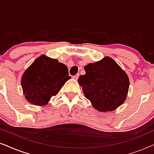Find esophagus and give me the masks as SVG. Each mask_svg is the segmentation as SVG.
<instances>
[{"mask_svg": "<svg viewBox=\"0 0 154 154\" xmlns=\"http://www.w3.org/2000/svg\"><path fill=\"white\" fill-rule=\"evenodd\" d=\"M79 73H77L76 75H73V79H75V80H77L78 79H79Z\"/></svg>", "mask_w": 154, "mask_h": 154, "instance_id": "obj_1", "label": "esophagus"}]
</instances>
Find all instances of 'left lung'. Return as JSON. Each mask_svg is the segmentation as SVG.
I'll return each mask as SVG.
<instances>
[{"mask_svg":"<svg viewBox=\"0 0 154 154\" xmlns=\"http://www.w3.org/2000/svg\"><path fill=\"white\" fill-rule=\"evenodd\" d=\"M79 79L83 93L99 111L115 110L127 97L130 81L125 71L109 57L84 67Z\"/></svg>","mask_w":154,"mask_h":154,"instance_id":"8db88e82","label":"left lung"}]
</instances>
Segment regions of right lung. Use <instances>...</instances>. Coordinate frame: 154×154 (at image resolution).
Wrapping results in <instances>:
<instances>
[{
	"label": "right lung",
	"mask_w": 154,
	"mask_h": 154,
	"mask_svg": "<svg viewBox=\"0 0 154 154\" xmlns=\"http://www.w3.org/2000/svg\"><path fill=\"white\" fill-rule=\"evenodd\" d=\"M70 79L66 65L43 54L24 71L21 84L26 100L33 105L43 106Z\"/></svg>",
	"instance_id": "1"
}]
</instances>
